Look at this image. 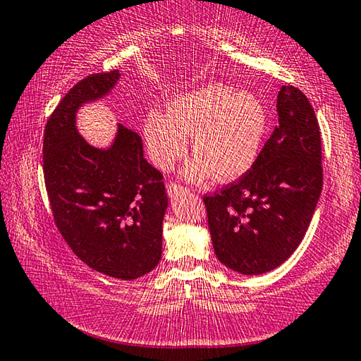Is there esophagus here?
<instances>
[{
	"mask_svg": "<svg viewBox=\"0 0 361 361\" xmlns=\"http://www.w3.org/2000/svg\"><path fill=\"white\" fill-rule=\"evenodd\" d=\"M167 192L170 197H175V195H178L181 192H186V188L178 185V183H170V185H167Z\"/></svg>",
	"mask_w": 361,
	"mask_h": 361,
	"instance_id": "1",
	"label": "esophagus"
}]
</instances>
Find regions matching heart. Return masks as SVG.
<instances>
[{
	"label": "heart",
	"instance_id": "b5f03b06",
	"mask_svg": "<svg viewBox=\"0 0 361 361\" xmlns=\"http://www.w3.org/2000/svg\"><path fill=\"white\" fill-rule=\"evenodd\" d=\"M267 130L268 114L259 97L222 83L176 94L167 102V114L153 109L143 121L148 154L161 170L185 156L191 135L195 156L185 169L191 181L243 176L257 161Z\"/></svg>",
	"mask_w": 361,
	"mask_h": 361
}]
</instances>
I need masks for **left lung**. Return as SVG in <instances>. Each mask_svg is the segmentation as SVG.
I'll use <instances>...</instances> for the list:
<instances>
[{
    "label": "left lung",
    "mask_w": 361,
    "mask_h": 361,
    "mask_svg": "<svg viewBox=\"0 0 361 361\" xmlns=\"http://www.w3.org/2000/svg\"><path fill=\"white\" fill-rule=\"evenodd\" d=\"M278 126L238 181L203 195L216 257L241 274H262L290 257L322 192V147L314 109L298 88L278 94Z\"/></svg>",
    "instance_id": "1"
}]
</instances>
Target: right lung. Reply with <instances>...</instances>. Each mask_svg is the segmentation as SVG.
Wrapping results in <instances>:
<instances>
[{"label": "right lung", "mask_w": 361, "mask_h": 361, "mask_svg": "<svg viewBox=\"0 0 361 361\" xmlns=\"http://www.w3.org/2000/svg\"><path fill=\"white\" fill-rule=\"evenodd\" d=\"M120 71L75 83L44 130V180L55 224L78 259L107 276L130 281L159 264L167 194L162 173L143 158L140 135L118 124L107 149L77 133L75 114L101 99Z\"/></svg>", "instance_id": "obj_1"}]
</instances>
